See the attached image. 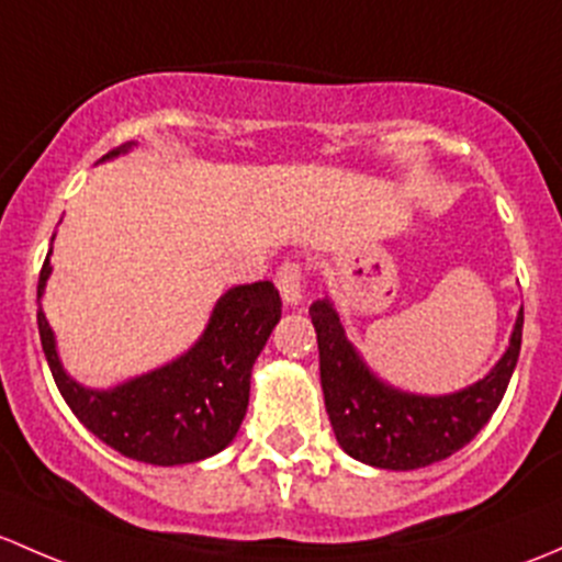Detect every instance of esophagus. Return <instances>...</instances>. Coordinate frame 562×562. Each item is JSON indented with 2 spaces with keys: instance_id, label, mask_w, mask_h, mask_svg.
I'll list each match as a JSON object with an SVG mask.
<instances>
[{
  "instance_id": "1",
  "label": "esophagus",
  "mask_w": 562,
  "mask_h": 562,
  "mask_svg": "<svg viewBox=\"0 0 562 562\" xmlns=\"http://www.w3.org/2000/svg\"><path fill=\"white\" fill-rule=\"evenodd\" d=\"M276 283H279V292L286 305H300L303 303V268L297 262H283L276 273Z\"/></svg>"
}]
</instances>
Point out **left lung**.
Wrapping results in <instances>:
<instances>
[{"label": "left lung", "instance_id": "left-lung-1", "mask_svg": "<svg viewBox=\"0 0 562 562\" xmlns=\"http://www.w3.org/2000/svg\"><path fill=\"white\" fill-rule=\"evenodd\" d=\"M319 344V375L329 425L340 449L386 471H414L447 460L490 422L506 395L522 346V311L512 340L484 379L452 395H411L381 381L349 344L327 297L308 308Z\"/></svg>", "mask_w": 562, "mask_h": 562}]
</instances>
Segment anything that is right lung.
Here are the masks:
<instances>
[{
  "mask_svg": "<svg viewBox=\"0 0 562 562\" xmlns=\"http://www.w3.org/2000/svg\"><path fill=\"white\" fill-rule=\"evenodd\" d=\"M130 148L132 143L113 148L100 161ZM50 251L40 270L37 300L54 270ZM279 319L273 281L233 286L218 297L205 333L187 355L110 390H89L61 368L54 329L37 308L45 360L72 414L110 449L151 465H187L233 443L248 408L251 368Z\"/></svg>",
  "mask_w": 562,
  "mask_h": 562,
  "instance_id": "right-lung-1",
  "label": "right lung"
}]
</instances>
